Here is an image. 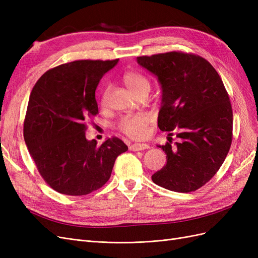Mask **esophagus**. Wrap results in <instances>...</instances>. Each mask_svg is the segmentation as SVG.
<instances>
[{
	"label": "esophagus",
	"mask_w": 258,
	"mask_h": 258,
	"mask_svg": "<svg viewBox=\"0 0 258 258\" xmlns=\"http://www.w3.org/2000/svg\"><path fill=\"white\" fill-rule=\"evenodd\" d=\"M147 148H150V145L146 143H135L129 146L130 151H143V150H147Z\"/></svg>",
	"instance_id": "1"
}]
</instances>
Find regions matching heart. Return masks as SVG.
<instances>
[{
	"instance_id": "obj_1",
	"label": "heart",
	"mask_w": 258,
	"mask_h": 258,
	"mask_svg": "<svg viewBox=\"0 0 258 258\" xmlns=\"http://www.w3.org/2000/svg\"><path fill=\"white\" fill-rule=\"evenodd\" d=\"M123 83L138 97L141 93H148L151 90V82L145 75L138 71H127L122 76ZM150 117L144 114L123 116L117 122V129L121 134L134 140H141L147 136Z\"/></svg>"
}]
</instances>
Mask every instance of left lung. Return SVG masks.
I'll return each instance as SVG.
<instances>
[{
	"instance_id": "1",
	"label": "left lung",
	"mask_w": 258,
	"mask_h": 258,
	"mask_svg": "<svg viewBox=\"0 0 258 258\" xmlns=\"http://www.w3.org/2000/svg\"><path fill=\"white\" fill-rule=\"evenodd\" d=\"M138 63L158 77L162 105L158 127L169 142L158 145L167 163L152 175L163 188L190 192L212 178L232 141V107L221 76L198 54L169 51L138 57ZM180 139L172 144L174 132Z\"/></svg>"
}]
</instances>
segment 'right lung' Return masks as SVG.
I'll list each match as a JSON object with an SVG mask.
<instances>
[{"label": "right lung", "mask_w": 258, "mask_h": 258, "mask_svg": "<svg viewBox=\"0 0 258 258\" xmlns=\"http://www.w3.org/2000/svg\"><path fill=\"white\" fill-rule=\"evenodd\" d=\"M115 60H75L45 72L31 91L23 137L44 181L56 191L85 196L101 188L128 146L108 138L86 140L87 121L98 111L96 89Z\"/></svg>", "instance_id": "obj_1"}]
</instances>
